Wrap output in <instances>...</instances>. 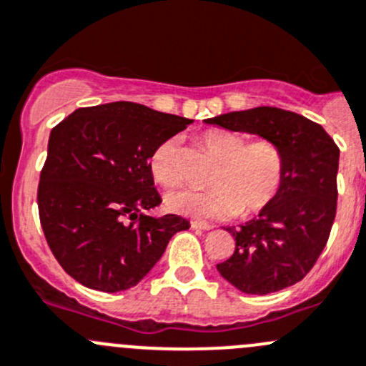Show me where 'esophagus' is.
I'll use <instances>...</instances> for the list:
<instances>
[{"mask_svg": "<svg viewBox=\"0 0 366 366\" xmlns=\"http://www.w3.org/2000/svg\"><path fill=\"white\" fill-rule=\"evenodd\" d=\"M190 226H192L194 229H212L214 226L208 224V222H203V221H192L190 222Z\"/></svg>", "mask_w": 366, "mask_h": 366, "instance_id": "1", "label": "esophagus"}]
</instances>
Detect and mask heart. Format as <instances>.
Here are the masks:
<instances>
[{
  "mask_svg": "<svg viewBox=\"0 0 366 366\" xmlns=\"http://www.w3.org/2000/svg\"><path fill=\"white\" fill-rule=\"evenodd\" d=\"M201 142L221 165L212 177L210 190L179 187L167 192L165 204L174 214L194 219H226L235 214L253 215L267 207L280 192L285 162L282 149L267 138L246 140L229 129H208ZM152 177L159 185L179 179L177 138H169L151 156Z\"/></svg>",
  "mask_w": 366,
  "mask_h": 366,
  "instance_id": "b5f03b06",
  "label": "heart"
}]
</instances>
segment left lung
<instances>
[{
	"label": "left lung",
	"instance_id": "1",
	"mask_svg": "<svg viewBox=\"0 0 366 366\" xmlns=\"http://www.w3.org/2000/svg\"><path fill=\"white\" fill-rule=\"evenodd\" d=\"M207 124L259 134L282 149L280 192L255 219L232 226L235 252L217 264L222 278L248 295H267L300 282L322 255L337 208L340 149L316 122L278 107H253Z\"/></svg>",
	"mask_w": 366,
	"mask_h": 366
}]
</instances>
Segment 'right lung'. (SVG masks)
Masks as SVG:
<instances>
[{"label":"right lung","mask_w":366,"mask_h":366,"mask_svg":"<svg viewBox=\"0 0 366 366\" xmlns=\"http://www.w3.org/2000/svg\"><path fill=\"white\" fill-rule=\"evenodd\" d=\"M192 120L134 102L81 107L55 125L37 187L44 237L62 269L89 290L137 285L189 221L145 212L162 203L152 152Z\"/></svg>","instance_id":"add662e5"}]
</instances>
